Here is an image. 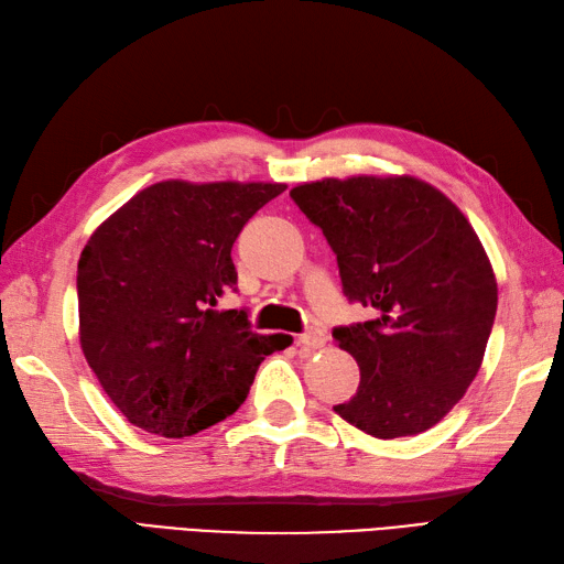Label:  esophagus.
Here are the masks:
<instances>
[{
  "instance_id": "1",
  "label": "esophagus",
  "mask_w": 564,
  "mask_h": 564,
  "mask_svg": "<svg viewBox=\"0 0 564 564\" xmlns=\"http://www.w3.org/2000/svg\"><path fill=\"white\" fill-rule=\"evenodd\" d=\"M325 339L327 337L321 327H308L306 333L299 335V345L308 347V349H321V347H325Z\"/></svg>"
}]
</instances>
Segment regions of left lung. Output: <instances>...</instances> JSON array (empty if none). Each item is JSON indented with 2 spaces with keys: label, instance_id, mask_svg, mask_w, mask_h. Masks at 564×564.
I'll list each match as a JSON object with an SVG mask.
<instances>
[{
  "label": "left lung",
  "instance_id": "8db88e82",
  "mask_svg": "<svg viewBox=\"0 0 564 564\" xmlns=\"http://www.w3.org/2000/svg\"><path fill=\"white\" fill-rule=\"evenodd\" d=\"M290 196L335 251L345 296L373 313L333 329L361 368L335 411L382 441L433 429L474 382L498 311L469 219L414 176L321 178Z\"/></svg>",
  "mask_w": 564,
  "mask_h": 564
}]
</instances>
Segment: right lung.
<instances>
[{
    "instance_id": "add662e5",
    "label": "right lung",
    "mask_w": 564,
    "mask_h": 564,
    "mask_svg": "<svg viewBox=\"0 0 564 564\" xmlns=\"http://www.w3.org/2000/svg\"><path fill=\"white\" fill-rule=\"evenodd\" d=\"M284 184L170 178L139 191L93 231L78 260L80 349L109 400L139 429L186 437L243 404L268 354L246 311H215L235 290L243 225Z\"/></svg>"
}]
</instances>
